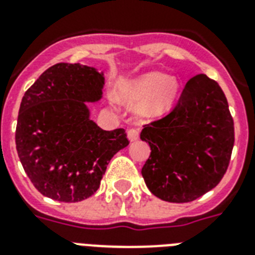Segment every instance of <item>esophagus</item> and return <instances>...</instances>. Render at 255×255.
Returning <instances> with one entry per match:
<instances>
[{
  "label": "esophagus",
  "instance_id": "1",
  "mask_svg": "<svg viewBox=\"0 0 255 255\" xmlns=\"http://www.w3.org/2000/svg\"><path fill=\"white\" fill-rule=\"evenodd\" d=\"M127 135L129 141H136L139 139V129L137 128H129L127 131Z\"/></svg>",
  "mask_w": 255,
  "mask_h": 255
}]
</instances>
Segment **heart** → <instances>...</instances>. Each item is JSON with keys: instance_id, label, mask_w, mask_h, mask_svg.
Instances as JSON below:
<instances>
[{"instance_id": "heart-1", "label": "heart", "mask_w": 255, "mask_h": 255, "mask_svg": "<svg viewBox=\"0 0 255 255\" xmlns=\"http://www.w3.org/2000/svg\"><path fill=\"white\" fill-rule=\"evenodd\" d=\"M178 81L176 77L164 75L160 71H151L136 78L118 92L120 100L139 106V114L143 116L161 115L168 111L178 92Z\"/></svg>"}]
</instances>
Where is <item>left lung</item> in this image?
Segmentation results:
<instances>
[{
  "label": "left lung",
  "instance_id": "left-lung-1",
  "mask_svg": "<svg viewBox=\"0 0 255 255\" xmlns=\"http://www.w3.org/2000/svg\"><path fill=\"white\" fill-rule=\"evenodd\" d=\"M140 139L151 155L141 174L168 202H190L221 181L234 145V123L218 83L204 74L188 81L173 110L145 124Z\"/></svg>",
  "mask_w": 255,
  "mask_h": 255
}]
</instances>
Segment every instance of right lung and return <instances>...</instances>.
<instances>
[{
	"label": "right lung",
	"instance_id": "add662e5",
	"mask_svg": "<svg viewBox=\"0 0 255 255\" xmlns=\"http://www.w3.org/2000/svg\"><path fill=\"white\" fill-rule=\"evenodd\" d=\"M103 73L57 63L25 92L15 145L33 185L46 197L78 202L95 193L110 160L129 144L123 128L104 131L86 102L102 98Z\"/></svg>",
	"mask_w": 255,
	"mask_h": 255
}]
</instances>
